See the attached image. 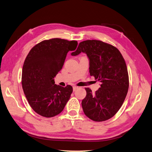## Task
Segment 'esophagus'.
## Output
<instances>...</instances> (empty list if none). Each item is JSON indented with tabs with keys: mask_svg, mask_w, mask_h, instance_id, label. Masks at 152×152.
<instances>
[{
	"mask_svg": "<svg viewBox=\"0 0 152 152\" xmlns=\"http://www.w3.org/2000/svg\"><path fill=\"white\" fill-rule=\"evenodd\" d=\"M77 89H78V87H77V86H73V91H76Z\"/></svg>",
	"mask_w": 152,
	"mask_h": 152,
	"instance_id": "obj_1",
	"label": "esophagus"
}]
</instances>
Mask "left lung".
Wrapping results in <instances>:
<instances>
[{"instance_id":"obj_1","label":"left lung","mask_w":152,"mask_h":152,"mask_svg":"<svg viewBox=\"0 0 152 152\" xmlns=\"http://www.w3.org/2000/svg\"><path fill=\"white\" fill-rule=\"evenodd\" d=\"M85 53L89 59V72L102 85L92 93L85 88L86 96L82 100L85 115L94 121H103L113 117L121 108L129 87L125 61L113 45L99 40L81 42L72 56Z\"/></svg>"}]
</instances>
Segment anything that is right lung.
<instances>
[{
  "label": "right lung",
  "mask_w": 152,
  "mask_h": 152,
  "mask_svg": "<svg viewBox=\"0 0 152 152\" xmlns=\"http://www.w3.org/2000/svg\"><path fill=\"white\" fill-rule=\"evenodd\" d=\"M77 46L76 41L53 38L35 45L24 61L22 86L33 110L39 115L50 118L64 108L72 87L55 85L54 77L63 67L66 55Z\"/></svg>",
  "instance_id": "add662e5"
}]
</instances>
